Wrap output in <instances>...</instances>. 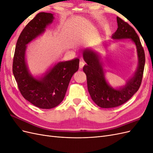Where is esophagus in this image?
<instances>
[{"instance_id": "esophagus-1", "label": "esophagus", "mask_w": 153, "mask_h": 153, "mask_svg": "<svg viewBox=\"0 0 153 153\" xmlns=\"http://www.w3.org/2000/svg\"><path fill=\"white\" fill-rule=\"evenodd\" d=\"M84 64H85V62H84V61H81L80 62V64H79V67H80V69H82L83 67H84Z\"/></svg>"}]
</instances>
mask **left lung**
I'll use <instances>...</instances> for the list:
<instances>
[{
    "instance_id": "obj_1",
    "label": "left lung",
    "mask_w": 153,
    "mask_h": 153,
    "mask_svg": "<svg viewBox=\"0 0 153 153\" xmlns=\"http://www.w3.org/2000/svg\"><path fill=\"white\" fill-rule=\"evenodd\" d=\"M118 28L112 35L114 39H131L135 43L138 67L135 75L126 85L119 90L114 89L106 83L102 64L96 53L91 50H84L83 57L87 63L83 71L87 76L88 91L94 102L101 108H114L126 103L139 89L141 85L145 66V53L140 38L133 27L121 18L117 17Z\"/></svg>"
}]
</instances>
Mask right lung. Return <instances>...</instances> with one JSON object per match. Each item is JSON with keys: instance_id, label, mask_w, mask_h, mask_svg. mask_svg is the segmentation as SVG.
Segmentation results:
<instances>
[{"instance_id": "1", "label": "right lung", "mask_w": 153, "mask_h": 153, "mask_svg": "<svg viewBox=\"0 0 153 153\" xmlns=\"http://www.w3.org/2000/svg\"><path fill=\"white\" fill-rule=\"evenodd\" d=\"M52 13H39L23 29L17 40L13 62V73L21 94L32 105L44 109L59 105L65 96L69 83L79 67L80 59L59 62L41 80L32 77L25 61L26 45L45 31L52 23Z\"/></svg>"}]
</instances>
